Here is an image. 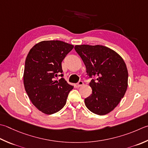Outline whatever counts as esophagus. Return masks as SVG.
I'll use <instances>...</instances> for the list:
<instances>
[{"instance_id": "34e87169", "label": "esophagus", "mask_w": 148, "mask_h": 148, "mask_svg": "<svg viewBox=\"0 0 148 148\" xmlns=\"http://www.w3.org/2000/svg\"><path fill=\"white\" fill-rule=\"evenodd\" d=\"M82 85H83V82H82V81H79V82L77 83V86L79 87V86H82Z\"/></svg>"}]
</instances>
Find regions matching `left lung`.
<instances>
[{"label":"left lung","mask_w":148,"mask_h":148,"mask_svg":"<svg viewBox=\"0 0 148 148\" xmlns=\"http://www.w3.org/2000/svg\"><path fill=\"white\" fill-rule=\"evenodd\" d=\"M91 78L92 93L85 98L90 111L103 115L112 111L123 98L128 87V73L123 59L116 52L103 45L74 47Z\"/></svg>","instance_id":"left-lung-1"}]
</instances>
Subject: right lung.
<instances>
[{
	"label": "right lung",
	"mask_w": 148,
	"mask_h": 148,
	"mask_svg": "<svg viewBox=\"0 0 148 148\" xmlns=\"http://www.w3.org/2000/svg\"><path fill=\"white\" fill-rule=\"evenodd\" d=\"M74 45L59 40L38 43L25 62L24 85L32 103L40 111L51 115L65 105L74 86L63 77L62 62ZM61 78L57 80V77Z\"/></svg>",
	"instance_id": "1"
}]
</instances>
